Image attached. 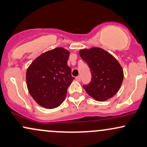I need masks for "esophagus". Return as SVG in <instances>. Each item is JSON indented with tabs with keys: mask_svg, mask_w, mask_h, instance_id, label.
Returning <instances> with one entry per match:
<instances>
[{
	"mask_svg": "<svg viewBox=\"0 0 147 147\" xmlns=\"http://www.w3.org/2000/svg\"><path fill=\"white\" fill-rule=\"evenodd\" d=\"M76 80L77 81H78V82H80V80H81V76H79L76 78Z\"/></svg>",
	"mask_w": 147,
	"mask_h": 147,
	"instance_id": "34e87169",
	"label": "esophagus"
}]
</instances>
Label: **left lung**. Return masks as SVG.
I'll list each match as a JSON object with an SVG mask.
<instances>
[{
    "instance_id": "obj_1",
    "label": "left lung",
    "mask_w": 147,
    "mask_h": 147,
    "mask_svg": "<svg viewBox=\"0 0 147 147\" xmlns=\"http://www.w3.org/2000/svg\"><path fill=\"white\" fill-rule=\"evenodd\" d=\"M82 59L91 70V80L83 88L97 101H105L118 92L123 81L124 74L118 60L101 48L80 51Z\"/></svg>"
}]
</instances>
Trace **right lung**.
Listing matches in <instances>:
<instances>
[{"mask_svg": "<svg viewBox=\"0 0 147 147\" xmlns=\"http://www.w3.org/2000/svg\"><path fill=\"white\" fill-rule=\"evenodd\" d=\"M69 52L62 47L46 51L36 58L26 74L29 94L41 107L54 109L63 103L74 80L67 65Z\"/></svg>", "mask_w": 147, "mask_h": 147, "instance_id": "right-lung-1", "label": "right lung"}]
</instances>
